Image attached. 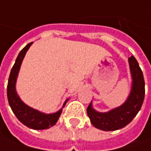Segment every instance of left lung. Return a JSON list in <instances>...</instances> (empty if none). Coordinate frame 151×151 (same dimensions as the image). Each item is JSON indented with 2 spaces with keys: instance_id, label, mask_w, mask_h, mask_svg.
I'll list each match as a JSON object with an SVG mask.
<instances>
[{
  "instance_id": "8db88e82",
  "label": "left lung",
  "mask_w": 151,
  "mask_h": 151,
  "mask_svg": "<svg viewBox=\"0 0 151 151\" xmlns=\"http://www.w3.org/2000/svg\"><path fill=\"white\" fill-rule=\"evenodd\" d=\"M129 65L132 77V91L127 100L121 106L108 113H99L91 106L87 108V114L95 127L102 131H115L127 126L137 115L145 100V79L138 62L133 55L129 57Z\"/></svg>"
}]
</instances>
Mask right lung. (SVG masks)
Returning <instances> with one entry per match:
<instances>
[{"mask_svg": "<svg viewBox=\"0 0 151 151\" xmlns=\"http://www.w3.org/2000/svg\"><path fill=\"white\" fill-rule=\"evenodd\" d=\"M31 44L32 42L28 43L19 52L18 57L16 59L8 78L6 94H7V100L9 102V105L14 114L18 118V120L29 128L34 129V130H43L53 127L57 122L59 117L61 114L62 109L59 110L55 114H50L41 113L39 111L33 109L29 106H27L26 104H24L19 97L15 90L16 79L18 77V73L21 66L23 59ZM66 103L67 101L64 103L63 107L65 106Z\"/></svg>", "mask_w": 151, "mask_h": 151, "instance_id": "obj_1", "label": "right lung"}]
</instances>
